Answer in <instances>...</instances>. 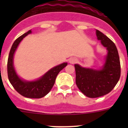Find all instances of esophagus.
I'll use <instances>...</instances> for the list:
<instances>
[{
  "label": "esophagus",
  "mask_w": 128,
  "mask_h": 128,
  "mask_svg": "<svg viewBox=\"0 0 128 128\" xmlns=\"http://www.w3.org/2000/svg\"><path fill=\"white\" fill-rule=\"evenodd\" d=\"M77 59L75 58H71L69 59V63H71V64H74V63H76L77 62Z\"/></svg>",
  "instance_id": "34e87169"
}]
</instances>
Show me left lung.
<instances>
[{"label":"left lung","mask_w":128,"mask_h":128,"mask_svg":"<svg viewBox=\"0 0 128 128\" xmlns=\"http://www.w3.org/2000/svg\"><path fill=\"white\" fill-rule=\"evenodd\" d=\"M96 35L108 50L102 69L94 70L74 65L77 86L90 98H99L110 92L120 77L119 56L115 44L99 30H96Z\"/></svg>","instance_id":"1"}]
</instances>
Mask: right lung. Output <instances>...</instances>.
Returning <instances> with one entry per match:
<instances>
[{"instance_id":"add662e5","label":"right lung","mask_w":128,"mask_h":128,"mask_svg":"<svg viewBox=\"0 0 128 128\" xmlns=\"http://www.w3.org/2000/svg\"><path fill=\"white\" fill-rule=\"evenodd\" d=\"M30 32L31 30H29L18 37L13 43L8 60V76L11 84L20 95L26 98L39 99L46 96L50 91L54 84L56 76L67 65V63H63L54 66L36 81H26L21 80L16 73L13 66V56L20 42Z\"/></svg>"}]
</instances>
